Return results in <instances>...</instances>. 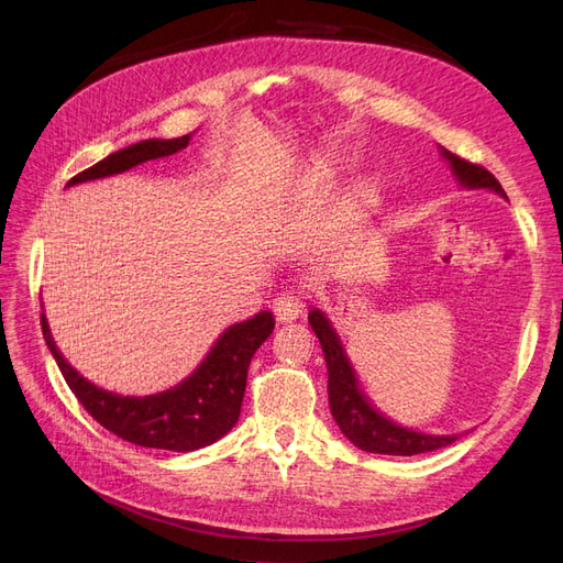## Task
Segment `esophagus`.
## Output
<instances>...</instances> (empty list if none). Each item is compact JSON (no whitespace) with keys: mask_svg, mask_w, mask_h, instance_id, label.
<instances>
[{"mask_svg":"<svg viewBox=\"0 0 563 563\" xmlns=\"http://www.w3.org/2000/svg\"><path fill=\"white\" fill-rule=\"evenodd\" d=\"M305 310L302 296L298 291H284L275 300H272V312H275L277 321L282 323H291L296 321Z\"/></svg>","mask_w":563,"mask_h":563,"instance_id":"34e87169","label":"esophagus"}]
</instances>
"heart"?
Returning <instances> with one entry per match:
<instances>
[{"label":"heart","instance_id":"obj_1","mask_svg":"<svg viewBox=\"0 0 563 563\" xmlns=\"http://www.w3.org/2000/svg\"><path fill=\"white\" fill-rule=\"evenodd\" d=\"M366 197H368V190H364V187H362V190H356V201H360V203H364L366 201Z\"/></svg>","mask_w":563,"mask_h":563}]
</instances>
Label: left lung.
<instances>
[{
	"instance_id": "8db88e82",
	"label": "left lung",
	"mask_w": 563,
	"mask_h": 563,
	"mask_svg": "<svg viewBox=\"0 0 563 563\" xmlns=\"http://www.w3.org/2000/svg\"><path fill=\"white\" fill-rule=\"evenodd\" d=\"M441 155L451 164L453 176L460 185L470 187V190H490L500 197H507L503 185L496 180L484 166L472 164L467 159H460L453 152L441 147ZM310 327L317 333L323 360L329 368V406L331 413L338 422V428L352 441L356 449L368 453H383V455H418L430 453L437 449H444L460 437V434H422L413 432L401 424L391 422L380 411H376L364 397V391L356 383L354 368L347 360V354L340 345V338L335 335L331 321L321 310H312L308 314Z\"/></svg>"
}]
</instances>
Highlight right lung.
Returning <instances> with one entry per match:
<instances>
[{"label":"right lung","mask_w":563,"mask_h":563,"mask_svg":"<svg viewBox=\"0 0 563 563\" xmlns=\"http://www.w3.org/2000/svg\"><path fill=\"white\" fill-rule=\"evenodd\" d=\"M190 139L192 133H187L172 141L152 139L117 150L103 162L77 174L67 183V187L124 174L143 162L168 157L187 147ZM272 329H275V317L267 310L258 312L253 319L232 323L216 340L207 360L199 364L190 378H185L172 389L157 391V395L124 397L79 376L56 347L48 321L42 314L46 345L51 354H54L65 383L70 385L75 397L87 408L89 416L103 424L106 430H110L119 439L131 441L135 446L178 453L209 446L234 428L242 411L251 356L269 338Z\"/></svg>","instance_id":"obj_1"}]
</instances>
